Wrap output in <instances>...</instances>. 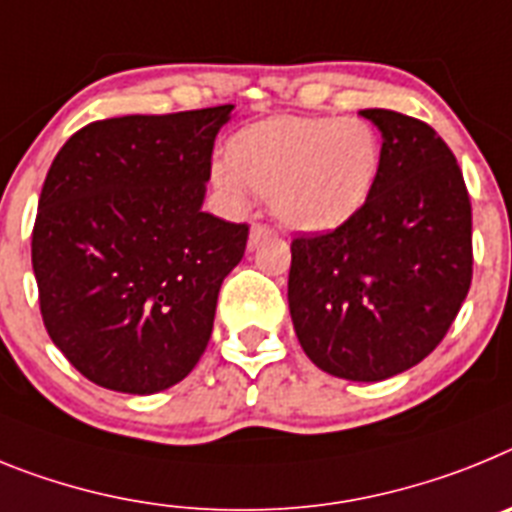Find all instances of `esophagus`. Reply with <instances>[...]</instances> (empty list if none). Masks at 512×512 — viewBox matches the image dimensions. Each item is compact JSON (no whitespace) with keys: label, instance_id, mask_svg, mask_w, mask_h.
Returning a JSON list of instances; mask_svg holds the SVG:
<instances>
[{"label":"esophagus","instance_id":"esophagus-1","mask_svg":"<svg viewBox=\"0 0 512 512\" xmlns=\"http://www.w3.org/2000/svg\"><path fill=\"white\" fill-rule=\"evenodd\" d=\"M268 234H270V226L252 224V229H250V250H255L257 242H260L262 237H268Z\"/></svg>","mask_w":512,"mask_h":512}]
</instances>
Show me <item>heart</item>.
I'll list each match as a JSON object with an SVG mask.
<instances>
[{
  "mask_svg": "<svg viewBox=\"0 0 512 512\" xmlns=\"http://www.w3.org/2000/svg\"><path fill=\"white\" fill-rule=\"evenodd\" d=\"M381 164V136L363 118L278 115L231 136L213 182L234 203L250 190L270 195L288 229L330 231L366 206Z\"/></svg>",
  "mask_w": 512,
  "mask_h": 512,
  "instance_id": "1",
  "label": "heart"
}]
</instances>
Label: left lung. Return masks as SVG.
Here are the masks:
<instances>
[{"label": "left lung", "mask_w": 512, "mask_h": 512, "mask_svg": "<svg viewBox=\"0 0 512 512\" xmlns=\"http://www.w3.org/2000/svg\"><path fill=\"white\" fill-rule=\"evenodd\" d=\"M381 131L376 190L353 219L291 242L288 306L311 363L381 381L438 348L471 286V201L428 123L361 110Z\"/></svg>", "instance_id": "8db88e82"}]
</instances>
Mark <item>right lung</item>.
<instances>
[{"label":"right lung","mask_w":512,"mask_h":512,"mask_svg":"<svg viewBox=\"0 0 512 512\" xmlns=\"http://www.w3.org/2000/svg\"><path fill=\"white\" fill-rule=\"evenodd\" d=\"M231 110L95 121L53 159L33 273L53 345L92 384L154 394L201 361L219 288L250 237L201 208Z\"/></svg>","instance_id":"1"}]
</instances>
